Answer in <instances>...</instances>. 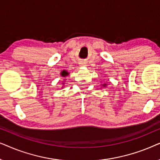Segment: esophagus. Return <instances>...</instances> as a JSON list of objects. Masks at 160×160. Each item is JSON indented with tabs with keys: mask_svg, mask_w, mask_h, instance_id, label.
Here are the masks:
<instances>
[{
	"mask_svg": "<svg viewBox=\"0 0 160 160\" xmlns=\"http://www.w3.org/2000/svg\"><path fill=\"white\" fill-rule=\"evenodd\" d=\"M81 66L83 67V66H86V65H84V63H81Z\"/></svg>",
	"mask_w": 160,
	"mask_h": 160,
	"instance_id": "esophagus-1",
	"label": "esophagus"
}]
</instances>
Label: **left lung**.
Listing matches in <instances>:
<instances>
[{
  "instance_id": "8db88e82",
  "label": "left lung",
  "mask_w": 160,
  "mask_h": 160,
  "mask_svg": "<svg viewBox=\"0 0 160 160\" xmlns=\"http://www.w3.org/2000/svg\"><path fill=\"white\" fill-rule=\"evenodd\" d=\"M101 85L102 86V87H106V84H101Z\"/></svg>"
}]
</instances>
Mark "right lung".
<instances>
[{
    "mask_svg": "<svg viewBox=\"0 0 160 160\" xmlns=\"http://www.w3.org/2000/svg\"><path fill=\"white\" fill-rule=\"evenodd\" d=\"M60 76H62V77H64V78H65V77H66V76H69V72H68L67 71H65V70H63L62 71H61V72H60ZM63 80H64V81H63V82H62V84L63 85V86H64L65 78H64V79H63ZM62 88H63V87H62Z\"/></svg>",
    "mask_w": 160,
    "mask_h": 160,
    "instance_id": "obj_1",
    "label": "right lung"
}]
</instances>
